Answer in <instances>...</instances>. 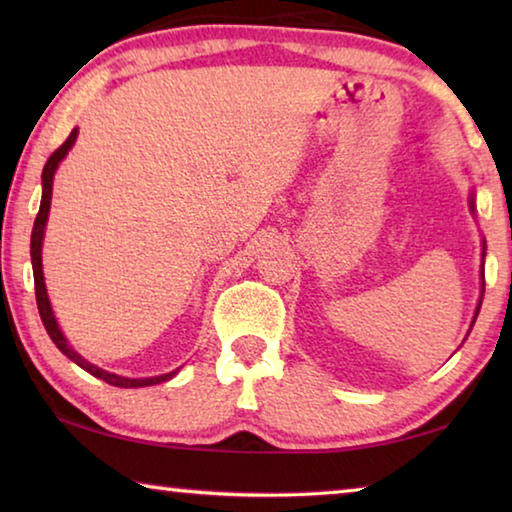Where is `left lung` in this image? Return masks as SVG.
<instances>
[{"instance_id":"1","label":"left lung","mask_w":512,"mask_h":512,"mask_svg":"<svg viewBox=\"0 0 512 512\" xmlns=\"http://www.w3.org/2000/svg\"><path fill=\"white\" fill-rule=\"evenodd\" d=\"M474 192L470 194V210H472V214H474ZM481 296H479V302H476V309H474V318H472V325H474V320H476V316H479V309H481V302H483V291H485V280H483V259H485V239L481 241ZM472 329V327H470ZM470 334V332H467Z\"/></svg>"}]
</instances>
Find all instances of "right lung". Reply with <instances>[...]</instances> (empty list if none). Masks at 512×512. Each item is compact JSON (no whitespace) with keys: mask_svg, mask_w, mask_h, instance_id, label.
Wrapping results in <instances>:
<instances>
[{"mask_svg":"<svg viewBox=\"0 0 512 512\" xmlns=\"http://www.w3.org/2000/svg\"><path fill=\"white\" fill-rule=\"evenodd\" d=\"M76 137H79V128H74L69 137L65 140V144L51 153V158L47 160L45 169H42V201H40V210L36 216V223H33V232H31V264H33V282H36V300H38V311H40V318H42V325H45L47 334L51 336V341L56 343V348L65 354L67 359H72L76 366H81L85 372H90V375L99 377L106 381L110 386H119V388H142V386H155V384H162V381H169L171 377H176L180 368L171 370V372H164V375L158 377H121L115 375V372H108L99 366H94L88 359H83L79 352H76L69 341L65 339L63 329H60L58 320L54 316V309H51V302H49V293H47V284H45V273H42V241H45V230H47V221H49V207H51V189H54V173L58 169V164L65 160V155L72 151V146L76 142Z\"/></svg>","mask_w":512,"mask_h":512,"instance_id":"1","label":"right lung"}]
</instances>
